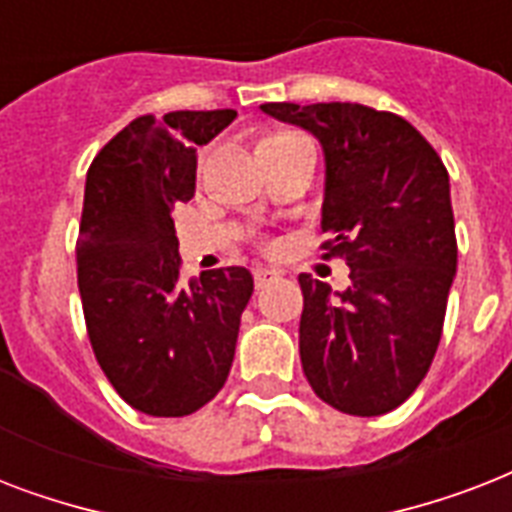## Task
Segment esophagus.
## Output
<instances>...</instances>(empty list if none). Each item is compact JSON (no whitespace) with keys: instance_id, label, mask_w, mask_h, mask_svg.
I'll list each match as a JSON object with an SVG mask.
<instances>
[{"instance_id":"obj_1","label":"esophagus","mask_w":512,"mask_h":512,"mask_svg":"<svg viewBox=\"0 0 512 512\" xmlns=\"http://www.w3.org/2000/svg\"><path fill=\"white\" fill-rule=\"evenodd\" d=\"M252 279H255L257 289H263L268 287V284H273V281H279L281 273L271 271V268H255V271H252Z\"/></svg>"}]
</instances>
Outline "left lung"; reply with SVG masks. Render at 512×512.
Masks as SVG:
<instances>
[{
    "label": "left lung",
    "mask_w": 512,
    "mask_h": 512,
    "mask_svg": "<svg viewBox=\"0 0 512 512\" xmlns=\"http://www.w3.org/2000/svg\"><path fill=\"white\" fill-rule=\"evenodd\" d=\"M324 146V260L350 287L300 273V361L313 393L345 414L396 409L425 380L457 271L449 172L412 124L361 103H265Z\"/></svg>",
    "instance_id": "8db88e82"
}]
</instances>
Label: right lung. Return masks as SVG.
I'll return each instance as SVG.
<instances>
[{
	"label": "right lung",
	"mask_w": 512,
	"mask_h": 512,
	"mask_svg": "<svg viewBox=\"0 0 512 512\" xmlns=\"http://www.w3.org/2000/svg\"><path fill=\"white\" fill-rule=\"evenodd\" d=\"M236 111L138 116L92 159L76 281L92 353L119 396L151 417H185L228 380L252 273L231 265L183 281L177 204L193 199L196 148Z\"/></svg>",
	"instance_id": "right-lung-1"
}]
</instances>
